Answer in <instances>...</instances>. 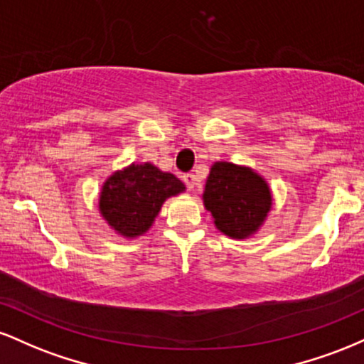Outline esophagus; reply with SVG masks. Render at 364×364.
<instances>
[{
  "label": "esophagus",
  "mask_w": 364,
  "mask_h": 364,
  "mask_svg": "<svg viewBox=\"0 0 364 364\" xmlns=\"http://www.w3.org/2000/svg\"><path fill=\"white\" fill-rule=\"evenodd\" d=\"M183 181H185V185L188 190H193V188L196 186V176L193 173H188L183 176Z\"/></svg>",
  "instance_id": "34e87169"
}]
</instances>
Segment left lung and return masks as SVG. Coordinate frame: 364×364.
Wrapping results in <instances>:
<instances>
[{"label":"left lung","instance_id":"left-lung-1","mask_svg":"<svg viewBox=\"0 0 364 364\" xmlns=\"http://www.w3.org/2000/svg\"><path fill=\"white\" fill-rule=\"evenodd\" d=\"M203 205L220 232L232 240H246L267 219L272 193L265 179L252 168L219 161L207 178Z\"/></svg>","mask_w":364,"mask_h":364}]
</instances>
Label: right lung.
Segmentation results:
<instances>
[{
    "instance_id": "add662e5",
    "label": "right lung",
    "mask_w": 364,
    "mask_h": 364,
    "mask_svg": "<svg viewBox=\"0 0 364 364\" xmlns=\"http://www.w3.org/2000/svg\"><path fill=\"white\" fill-rule=\"evenodd\" d=\"M185 191V185L171 173H162L150 162L129 164L116 171L102 185L99 212L121 236H141L149 231L169 196Z\"/></svg>"
}]
</instances>
